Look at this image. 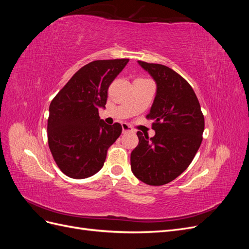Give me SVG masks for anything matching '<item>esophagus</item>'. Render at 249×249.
<instances>
[{"instance_id": "esophagus-1", "label": "esophagus", "mask_w": 249, "mask_h": 249, "mask_svg": "<svg viewBox=\"0 0 249 249\" xmlns=\"http://www.w3.org/2000/svg\"><path fill=\"white\" fill-rule=\"evenodd\" d=\"M122 126H123V132L125 133V132H133V127L126 123H124L122 124Z\"/></svg>"}]
</instances>
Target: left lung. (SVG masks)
I'll return each mask as SVG.
<instances>
[{
    "label": "left lung",
    "mask_w": 249,
    "mask_h": 249,
    "mask_svg": "<svg viewBox=\"0 0 249 249\" xmlns=\"http://www.w3.org/2000/svg\"><path fill=\"white\" fill-rule=\"evenodd\" d=\"M157 83V94L146 115L156 135L137 132L138 145L131 154V168L150 186L165 185L184 172L202 141L205 118L194 90L168 66L138 61Z\"/></svg>",
    "instance_id": "1"
}]
</instances>
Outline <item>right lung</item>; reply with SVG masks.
Returning a JSON list of instances; mask_svg holds the SVG:
<instances>
[{
	"instance_id": "1",
	"label": "right lung",
	"mask_w": 249,
	"mask_h": 249,
	"mask_svg": "<svg viewBox=\"0 0 249 249\" xmlns=\"http://www.w3.org/2000/svg\"><path fill=\"white\" fill-rule=\"evenodd\" d=\"M129 59L95 60L73 74L53 99L48 118V142L65 176L89 178L103 167L108 148L122 134V124L100 119L108 88Z\"/></svg>"
}]
</instances>
